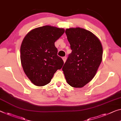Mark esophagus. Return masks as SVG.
<instances>
[{"mask_svg": "<svg viewBox=\"0 0 121 121\" xmlns=\"http://www.w3.org/2000/svg\"><path fill=\"white\" fill-rule=\"evenodd\" d=\"M62 59H63V61H64V63L65 62V61L66 60V57H63V58H62Z\"/></svg>", "mask_w": 121, "mask_h": 121, "instance_id": "1", "label": "esophagus"}]
</instances>
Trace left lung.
Listing matches in <instances>:
<instances>
[{
    "mask_svg": "<svg viewBox=\"0 0 121 121\" xmlns=\"http://www.w3.org/2000/svg\"><path fill=\"white\" fill-rule=\"evenodd\" d=\"M72 52L62 68L67 83L82 88L95 77L102 60L103 48L99 39L84 29H66Z\"/></svg>",
    "mask_w": 121,
    "mask_h": 121,
    "instance_id": "1",
    "label": "left lung"
}]
</instances>
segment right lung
<instances>
[{
	"instance_id": "obj_1",
	"label": "right lung",
	"mask_w": 121,
	"mask_h": 121,
	"mask_svg": "<svg viewBox=\"0 0 121 121\" xmlns=\"http://www.w3.org/2000/svg\"><path fill=\"white\" fill-rule=\"evenodd\" d=\"M63 28L45 25L26 35L20 46V60L26 75L33 84L44 86L64 64L55 43L64 33Z\"/></svg>"
}]
</instances>
